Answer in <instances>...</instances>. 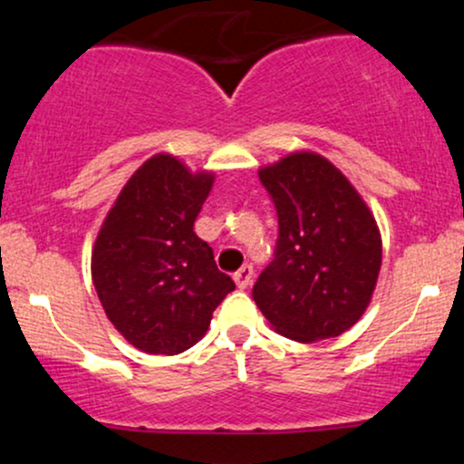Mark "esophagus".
I'll list each match as a JSON object with an SVG mask.
<instances>
[{"label":"esophagus","instance_id":"34e87169","mask_svg":"<svg viewBox=\"0 0 464 464\" xmlns=\"http://www.w3.org/2000/svg\"><path fill=\"white\" fill-rule=\"evenodd\" d=\"M233 279H236L239 290H246V287L250 285V281H253V266L244 264L242 268H239L237 273L233 275Z\"/></svg>","mask_w":464,"mask_h":464}]
</instances>
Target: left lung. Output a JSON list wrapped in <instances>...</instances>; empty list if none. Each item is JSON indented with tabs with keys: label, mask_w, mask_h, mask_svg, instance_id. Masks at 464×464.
I'll list each match as a JSON object with an SVG mask.
<instances>
[{
	"label": "left lung",
	"mask_w": 464,
	"mask_h": 464,
	"mask_svg": "<svg viewBox=\"0 0 464 464\" xmlns=\"http://www.w3.org/2000/svg\"><path fill=\"white\" fill-rule=\"evenodd\" d=\"M275 202V259L253 285L270 324L299 343L334 338L358 323L382 266L375 218L327 159L296 152L264 168Z\"/></svg>",
	"instance_id": "left-lung-1"
}]
</instances>
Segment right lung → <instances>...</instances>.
I'll list each match as a JSON object with an SVG mask.
<instances>
[{"label": "right lung", "instance_id": "1", "mask_svg": "<svg viewBox=\"0 0 464 464\" xmlns=\"http://www.w3.org/2000/svg\"><path fill=\"white\" fill-rule=\"evenodd\" d=\"M214 177L157 154L132 174L95 239L92 275L106 316L146 353L177 355L205 335L233 279L194 233Z\"/></svg>", "mask_w": 464, "mask_h": 464}]
</instances>
